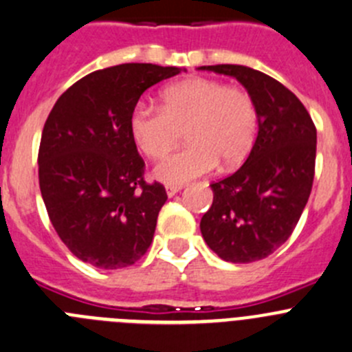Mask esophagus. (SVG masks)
Masks as SVG:
<instances>
[{"label":"esophagus","instance_id":"esophagus-1","mask_svg":"<svg viewBox=\"0 0 352 352\" xmlns=\"http://www.w3.org/2000/svg\"><path fill=\"white\" fill-rule=\"evenodd\" d=\"M182 187H184L182 184H166L165 189H166V194H168V196L172 197V196H175V194L179 192V190L182 189Z\"/></svg>","mask_w":352,"mask_h":352}]
</instances>
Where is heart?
<instances>
[{"label":"heart","mask_w":352,"mask_h":352,"mask_svg":"<svg viewBox=\"0 0 352 352\" xmlns=\"http://www.w3.org/2000/svg\"><path fill=\"white\" fill-rule=\"evenodd\" d=\"M127 125L139 151L151 160L168 155L186 131L189 144L155 170L163 182L182 184L214 170L218 162L227 168L239 165L254 144L258 110L244 89L192 77L168 85L160 108L135 104Z\"/></svg>","instance_id":"obj_1"}]
</instances>
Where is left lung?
I'll use <instances>...</instances> for the list:
<instances>
[{"label": "left lung", "mask_w": 352, "mask_h": 352, "mask_svg": "<svg viewBox=\"0 0 352 352\" xmlns=\"http://www.w3.org/2000/svg\"><path fill=\"white\" fill-rule=\"evenodd\" d=\"M201 68L237 78L258 110V135L244 165L211 182L213 204L201 218V234L225 261L265 259L291 237L309 199L316 127L298 96L270 75L242 65Z\"/></svg>", "instance_id": "obj_1"}]
</instances>
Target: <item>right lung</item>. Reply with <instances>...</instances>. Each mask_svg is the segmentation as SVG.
Returning <instances> with one entry per match:
<instances>
[{"mask_svg":"<svg viewBox=\"0 0 352 352\" xmlns=\"http://www.w3.org/2000/svg\"><path fill=\"white\" fill-rule=\"evenodd\" d=\"M177 74L153 63L91 72L47 115L37 155L41 194L56 234L84 263L118 270L151 245L168 196L163 184L144 180L127 120L148 87Z\"/></svg>","mask_w":352,"mask_h":352,"instance_id":"obj_1","label":"right lung"}]
</instances>
